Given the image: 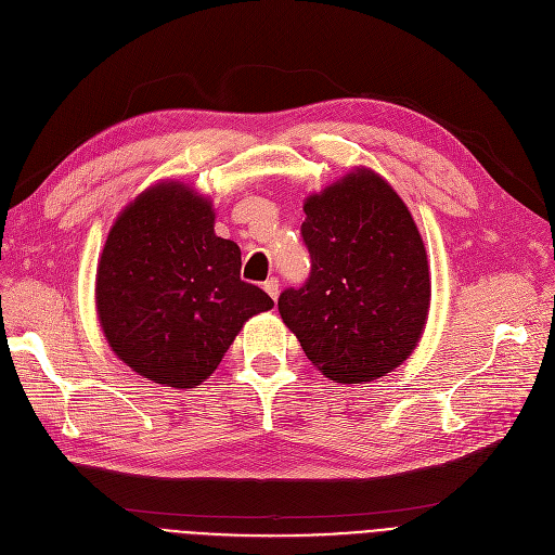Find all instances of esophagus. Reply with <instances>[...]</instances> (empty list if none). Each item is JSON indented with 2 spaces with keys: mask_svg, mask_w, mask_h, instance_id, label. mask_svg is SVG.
Here are the masks:
<instances>
[{
  "mask_svg": "<svg viewBox=\"0 0 555 555\" xmlns=\"http://www.w3.org/2000/svg\"><path fill=\"white\" fill-rule=\"evenodd\" d=\"M262 289L276 301L279 299V279H268L266 283H262Z\"/></svg>",
  "mask_w": 555,
  "mask_h": 555,
  "instance_id": "esophagus-1",
  "label": "esophagus"
}]
</instances>
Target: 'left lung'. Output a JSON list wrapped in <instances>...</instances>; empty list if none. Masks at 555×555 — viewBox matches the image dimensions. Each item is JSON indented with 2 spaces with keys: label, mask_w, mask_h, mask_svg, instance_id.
Here are the masks:
<instances>
[{
  "label": "left lung",
  "mask_w": 555,
  "mask_h": 555,
  "mask_svg": "<svg viewBox=\"0 0 555 555\" xmlns=\"http://www.w3.org/2000/svg\"><path fill=\"white\" fill-rule=\"evenodd\" d=\"M312 272L279 297L308 360L344 385L391 373L418 346L431 301L421 231L393 186L366 166L304 202Z\"/></svg>",
  "instance_id": "obj_1"
}]
</instances>
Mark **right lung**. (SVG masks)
<instances>
[{
    "label": "right lung",
    "instance_id": "add662e5",
    "mask_svg": "<svg viewBox=\"0 0 555 555\" xmlns=\"http://www.w3.org/2000/svg\"><path fill=\"white\" fill-rule=\"evenodd\" d=\"M214 224L207 195L162 180L116 216L99 258L96 314L109 348L164 387L202 385L247 319L274 308L241 281V247Z\"/></svg>",
    "mask_w": 555,
    "mask_h": 555
}]
</instances>
